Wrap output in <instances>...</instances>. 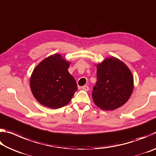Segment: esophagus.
<instances>
[{
	"mask_svg": "<svg viewBox=\"0 0 156 156\" xmlns=\"http://www.w3.org/2000/svg\"><path fill=\"white\" fill-rule=\"evenodd\" d=\"M82 89H83L84 91H88L89 90V87L87 85H84Z\"/></svg>",
	"mask_w": 156,
	"mask_h": 156,
	"instance_id": "obj_1",
	"label": "esophagus"
}]
</instances>
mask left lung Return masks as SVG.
Here are the masks:
<instances>
[{"mask_svg": "<svg viewBox=\"0 0 156 156\" xmlns=\"http://www.w3.org/2000/svg\"><path fill=\"white\" fill-rule=\"evenodd\" d=\"M96 67L97 82L92 92L94 103L106 111L122 106L133 89V77L130 69L113 56L107 58Z\"/></svg>", "mask_w": 156, "mask_h": 156, "instance_id": "8db88e82", "label": "left lung"}]
</instances>
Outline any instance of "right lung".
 Here are the masks:
<instances>
[{
    "label": "right lung",
    "mask_w": 156,
    "mask_h": 156,
    "mask_svg": "<svg viewBox=\"0 0 156 156\" xmlns=\"http://www.w3.org/2000/svg\"><path fill=\"white\" fill-rule=\"evenodd\" d=\"M69 65L61 55L54 54L36 66L31 76L30 88L39 103L58 109L71 101L78 88L68 72Z\"/></svg>",
    "instance_id": "right-lung-1"
}]
</instances>
